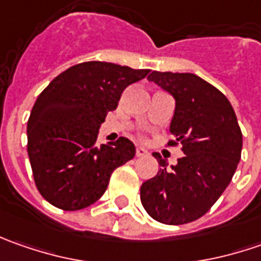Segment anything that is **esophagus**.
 <instances>
[{
    "mask_svg": "<svg viewBox=\"0 0 261 261\" xmlns=\"http://www.w3.org/2000/svg\"><path fill=\"white\" fill-rule=\"evenodd\" d=\"M146 154H148V152H146L145 148H142V146H138V148H136V152H135L136 156H144L146 155Z\"/></svg>",
    "mask_w": 261,
    "mask_h": 261,
    "instance_id": "obj_1",
    "label": "esophagus"
}]
</instances>
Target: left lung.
<instances>
[{
    "mask_svg": "<svg viewBox=\"0 0 261 261\" xmlns=\"http://www.w3.org/2000/svg\"><path fill=\"white\" fill-rule=\"evenodd\" d=\"M148 80L174 97V139L167 145L181 144L185 156L167 168L166 160L152 154L161 168L142 183L141 202L161 224H189L205 215L229 185L241 158L243 134L228 98L200 76L152 71Z\"/></svg>",
    "mask_w": 261,
    "mask_h": 261,
    "instance_id": "obj_1",
    "label": "left lung"
}]
</instances>
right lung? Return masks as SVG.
<instances>
[{
  "instance_id": "obj_1",
  "label": "right lung",
  "mask_w": 261,
  "mask_h": 261,
  "mask_svg": "<svg viewBox=\"0 0 261 261\" xmlns=\"http://www.w3.org/2000/svg\"><path fill=\"white\" fill-rule=\"evenodd\" d=\"M148 72L83 62L54 78L37 97L27 122V152L36 187L50 205L64 211L93 205L112 173L135 156L127 138L98 146L97 136L123 90Z\"/></svg>"
}]
</instances>
